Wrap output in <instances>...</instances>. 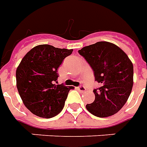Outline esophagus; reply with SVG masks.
<instances>
[{
    "label": "esophagus",
    "instance_id": "34e87169",
    "mask_svg": "<svg viewBox=\"0 0 147 147\" xmlns=\"http://www.w3.org/2000/svg\"><path fill=\"white\" fill-rule=\"evenodd\" d=\"M77 90H78L79 91L83 92V91H85V90H86V88H85V86H80L77 87Z\"/></svg>",
    "mask_w": 147,
    "mask_h": 147
}]
</instances>
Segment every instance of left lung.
<instances>
[{
	"label": "left lung",
	"mask_w": 147,
	"mask_h": 147,
	"mask_svg": "<svg viewBox=\"0 0 147 147\" xmlns=\"http://www.w3.org/2000/svg\"><path fill=\"white\" fill-rule=\"evenodd\" d=\"M94 71L98 88L94 90L95 99L86 108L98 117L117 113L129 98L133 86V64L117 45L98 42L79 50Z\"/></svg>",
	"instance_id": "1"
}]
</instances>
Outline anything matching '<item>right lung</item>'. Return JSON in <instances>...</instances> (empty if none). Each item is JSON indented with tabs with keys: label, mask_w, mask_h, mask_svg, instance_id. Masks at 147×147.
I'll list each match as a JSON object with an SVG mask.
<instances>
[{
	"label": "right lung",
	"mask_w": 147,
	"mask_h": 147,
	"mask_svg": "<svg viewBox=\"0 0 147 147\" xmlns=\"http://www.w3.org/2000/svg\"><path fill=\"white\" fill-rule=\"evenodd\" d=\"M73 49L37 45L25 55L16 69V86L24 105L34 115L51 118L61 113L73 86L57 83V68Z\"/></svg>",
	"instance_id": "right-lung-1"
}]
</instances>
